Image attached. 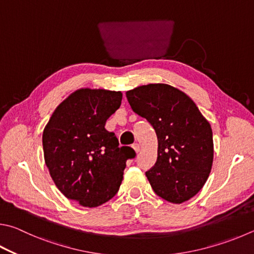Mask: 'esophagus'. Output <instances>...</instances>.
Here are the masks:
<instances>
[{
	"instance_id": "34e87169",
	"label": "esophagus",
	"mask_w": 254,
	"mask_h": 254,
	"mask_svg": "<svg viewBox=\"0 0 254 254\" xmlns=\"http://www.w3.org/2000/svg\"><path fill=\"white\" fill-rule=\"evenodd\" d=\"M132 147H133V150L136 152V153L140 151V145L137 144V143H134V144H132Z\"/></svg>"
}]
</instances>
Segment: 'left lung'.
<instances>
[{
	"label": "left lung",
	"instance_id": "obj_1",
	"mask_svg": "<svg viewBox=\"0 0 254 254\" xmlns=\"http://www.w3.org/2000/svg\"><path fill=\"white\" fill-rule=\"evenodd\" d=\"M127 99L158 137V159L145 172L153 191L171 203L191 199L203 188L213 162L210 123L186 93L171 85H142L127 91Z\"/></svg>",
	"mask_w": 254,
	"mask_h": 254
}]
</instances>
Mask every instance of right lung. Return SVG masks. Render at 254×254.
Instances as JSON below:
<instances>
[{
    "label": "right lung",
    "instance_id": "1",
    "mask_svg": "<svg viewBox=\"0 0 254 254\" xmlns=\"http://www.w3.org/2000/svg\"><path fill=\"white\" fill-rule=\"evenodd\" d=\"M121 92L81 89L59 105L44 128L45 164L67 199L94 207L117 194L130 146H119L105 122L120 108Z\"/></svg>",
    "mask_w": 254,
    "mask_h": 254
}]
</instances>
